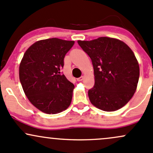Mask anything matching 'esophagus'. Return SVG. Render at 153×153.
Here are the masks:
<instances>
[{
	"label": "esophagus",
	"instance_id": "1",
	"mask_svg": "<svg viewBox=\"0 0 153 153\" xmlns=\"http://www.w3.org/2000/svg\"><path fill=\"white\" fill-rule=\"evenodd\" d=\"M83 78H84V77L81 76V77H80V78H77V80H78V81H81V80H83Z\"/></svg>",
	"mask_w": 153,
	"mask_h": 153
}]
</instances>
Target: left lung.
<instances>
[{
    "instance_id": "obj_1",
    "label": "left lung",
    "mask_w": 153,
    "mask_h": 153,
    "mask_svg": "<svg viewBox=\"0 0 153 153\" xmlns=\"http://www.w3.org/2000/svg\"><path fill=\"white\" fill-rule=\"evenodd\" d=\"M78 43L94 67V85L88 92L91 103L107 112L125 106L135 93L139 78L138 61L130 47L109 37Z\"/></svg>"
}]
</instances>
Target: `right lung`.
Here are the masks:
<instances>
[{
  "instance_id": "right-lung-1",
  "label": "right lung",
  "mask_w": 153,
  "mask_h": 153,
  "mask_svg": "<svg viewBox=\"0 0 153 153\" xmlns=\"http://www.w3.org/2000/svg\"><path fill=\"white\" fill-rule=\"evenodd\" d=\"M75 43L53 38L36 41L27 49L19 65V80L33 105L46 114H57L70 105L75 88L60 70Z\"/></svg>"
}]
</instances>
